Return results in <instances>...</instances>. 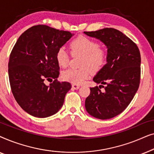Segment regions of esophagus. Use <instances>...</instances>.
I'll use <instances>...</instances> for the list:
<instances>
[{"label":"esophagus","mask_w":154,"mask_h":154,"mask_svg":"<svg viewBox=\"0 0 154 154\" xmlns=\"http://www.w3.org/2000/svg\"><path fill=\"white\" fill-rule=\"evenodd\" d=\"M80 88V85L78 84H72V88L74 90H78Z\"/></svg>","instance_id":"34e87169"}]
</instances>
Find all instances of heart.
Returning <instances> with one entry per match:
<instances>
[{"mask_svg":"<svg viewBox=\"0 0 154 154\" xmlns=\"http://www.w3.org/2000/svg\"><path fill=\"white\" fill-rule=\"evenodd\" d=\"M73 55H81V68L69 69L63 71L62 79L73 84H81L89 78L91 72H97L104 66L106 60V51L97 42L83 35L75 38L70 43ZM59 66L65 68L68 66L69 56L64 48H59L56 53Z\"/></svg>","mask_w":154,"mask_h":154,"instance_id":"obj_1","label":"heart"}]
</instances>
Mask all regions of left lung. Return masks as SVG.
Listing matches in <instances>:
<instances>
[{"label": "left lung", "instance_id": "1", "mask_svg": "<svg viewBox=\"0 0 154 154\" xmlns=\"http://www.w3.org/2000/svg\"><path fill=\"white\" fill-rule=\"evenodd\" d=\"M84 33L100 40L107 48L106 64L93 78L94 82L102 85L90 88L85 109L96 119H111L127 108L137 91L141 73L140 50L131 39L117 29L105 28ZM100 86L105 88L104 92L100 91Z\"/></svg>", "mask_w": 154, "mask_h": 154}]
</instances>
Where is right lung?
Wrapping results in <instances>:
<instances>
[{
	"instance_id": "obj_1",
	"label": "right lung",
	"mask_w": 154,
	"mask_h": 154,
	"mask_svg": "<svg viewBox=\"0 0 154 154\" xmlns=\"http://www.w3.org/2000/svg\"><path fill=\"white\" fill-rule=\"evenodd\" d=\"M73 33L46 25L25 31L16 42L8 63V74L14 97L23 110L37 118L55 114L62 108L68 82H60L56 53ZM54 79L46 86L44 81Z\"/></svg>"
}]
</instances>
